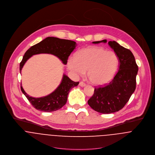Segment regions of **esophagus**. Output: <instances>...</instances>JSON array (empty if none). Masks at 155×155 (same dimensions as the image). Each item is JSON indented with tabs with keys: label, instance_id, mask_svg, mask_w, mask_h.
Wrapping results in <instances>:
<instances>
[{
	"label": "esophagus",
	"instance_id": "obj_1",
	"mask_svg": "<svg viewBox=\"0 0 155 155\" xmlns=\"http://www.w3.org/2000/svg\"><path fill=\"white\" fill-rule=\"evenodd\" d=\"M79 86H81V87H84V86L85 85V84L84 82H82V81H81V82H79Z\"/></svg>",
	"mask_w": 155,
	"mask_h": 155
}]
</instances>
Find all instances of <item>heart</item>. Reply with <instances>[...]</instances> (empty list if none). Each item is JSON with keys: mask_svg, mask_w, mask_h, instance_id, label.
Here are the masks:
<instances>
[{"mask_svg": "<svg viewBox=\"0 0 155 155\" xmlns=\"http://www.w3.org/2000/svg\"><path fill=\"white\" fill-rule=\"evenodd\" d=\"M119 64L116 53L99 47H90L79 50L67 62L68 68L75 75L87 76L91 83L104 84L114 75Z\"/></svg>", "mask_w": 155, "mask_h": 155, "instance_id": "b5f03b06", "label": "heart"}]
</instances>
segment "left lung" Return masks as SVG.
I'll return each mask as SVG.
<instances>
[{
  "label": "left lung",
  "mask_w": 155,
  "mask_h": 155,
  "mask_svg": "<svg viewBox=\"0 0 155 155\" xmlns=\"http://www.w3.org/2000/svg\"><path fill=\"white\" fill-rule=\"evenodd\" d=\"M101 42L106 43L107 40L93 42ZM108 44L118 58L119 70L108 84L95 87L93 95L88 101L91 108L103 114L118 111L125 106L136 89L138 71L134 57L130 50L116 41H109Z\"/></svg>",
  "instance_id": "left-lung-1"
}]
</instances>
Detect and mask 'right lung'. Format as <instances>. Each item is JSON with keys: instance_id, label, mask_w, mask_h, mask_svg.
<instances>
[{"instance_id": "right-lung-1", "label": "right lung", "mask_w": 155, "mask_h": 155, "mask_svg": "<svg viewBox=\"0 0 155 155\" xmlns=\"http://www.w3.org/2000/svg\"><path fill=\"white\" fill-rule=\"evenodd\" d=\"M76 45V43L73 41L48 37L32 46L25 52L20 63V73H21L22 67L29 58L33 55L41 53L53 54L57 56L64 64L66 65L69 56ZM78 84L79 82H74L67 76L64 74L60 85L53 92L46 96L37 98L30 96L24 91L22 85L21 88L22 93L36 110L45 112H51L61 108L65 105L70 91L74 87L78 86Z\"/></svg>"}]
</instances>
